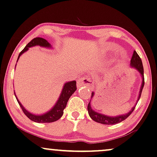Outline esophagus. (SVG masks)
<instances>
[{
    "label": "esophagus",
    "mask_w": 157,
    "mask_h": 157,
    "mask_svg": "<svg viewBox=\"0 0 157 157\" xmlns=\"http://www.w3.org/2000/svg\"><path fill=\"white\" fill-rule=\"evenodd\" d=\"M77 85L78 87L86 86L88 87V88H93V85H94V82H93L91 80H90L89 78L83 77V78H80L77 80Z\"/></svg>",
    "instance_id": "34e87169"
}]
</instances>
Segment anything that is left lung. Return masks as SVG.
Returning <instances> with one entry per match:
<instances>
[{"label":"left lung","instance_id":"1","mask_svg":"<svg viewBox=\"0 0 157 157\" xmlns=\"http://www.w3.org/2000/svg\"><path fill=\"white\" fill-rule=\"evenodd\" d=\"M130 67H131V68L136 69V70L140 73V76H141V77H142V82H141V86H140V88L139 95H138V99H137L136 103L135 104L133 107H132L131 109H130V112L126 113V114H120V115H118V116L112 117V116H108V115H105L104 114H101V113H98V112H96V111L93 110L92 109V107H91V104H90V102H89V104L88 105V114H89V116H90V117L93 120H94L95 122L101 123V124H117V123H120L121 122H122L123 120H126V119L132 114V112H133V110L135 109V107H136L137 103H138V100H139L140 98V95H141L143 88H144V67H143L142 61H141V59H140L139 56L138 55V53H136V51H134L133 54H132V56L131 59V61H130ZM94 95H95V93L92 92L91 98H93Z\"/></svg>","mask_w":157,"mask_h":157}]
</instances>
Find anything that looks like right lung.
Masks as SVG:
<instances>
[{
    "instance_id": "1",
    "label": "right lung",
    "mask_w": 157,
    "mask_h": 157,
    "mask_svg": "<svg viewBox=\"0 0 157 157\" xmlns=\"http://www.w3.org/2000/svg\"><path fill=\"white\" fill-rule=\"evenodd\" d=\"M37 45L43 48H52V45L48 42V40H46L43 39L42 37H35V38L32 40L25 47V48L21 51L19 56H18L17 62L18 60H19V57H20L24 53L29 50V48L37 46ZM76 90V81L72 80L65 82L64 86H63L62 88V90H61L60 96H59L58 100H57V101L55 104L54 106H53L50 110L48 111L47 112H45L44 114H33V113H31L29 112V111H27L25 107L22 106V104H21V102L19 101V99L17 98V96H16L15 91L14 94L16 98H17V101L19 103L21 109H22L23 112L25 113V114L29 119V120L33 121V122L38 123H49L55 122V121L59 120V119L62 117L63 114H64V109L66 108L67 101H68L69 98H70L71 96L75 93V91Z\"/></svg>"
}]
</instances>
